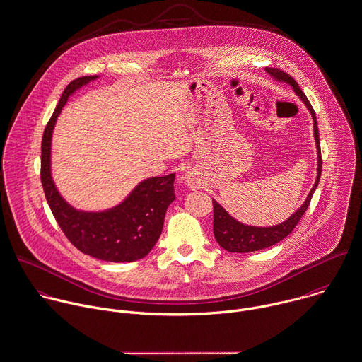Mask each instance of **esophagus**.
I'll use <instances>...</instances> for the list:
<instances>
[{
    "label": "esophagus",
    "instance_id": "esophagus-1",
    "mask_svg": "<svg viewBox=\"0 0 362 362\" xmlns=\"http://www.w3.org/2000/svg\"><path fill=\"white\" fill-rule=\"evenodd\" d=\"M185 182H187V185H188L189 188H197V187H198L197 178H195L189 171L185 174Z\"/></svg>",
    "mask_w": 362,
    "mask_h": 362
}]
</instances>
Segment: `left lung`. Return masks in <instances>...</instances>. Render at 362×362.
Segmentation results:
<instances>
[{"instance_id":"obj_1","label":"left lung","mask_w":362,"mask_h":362,"mask_svg":"<svg viewBox=\"0 0 362 362\" xmlns=\"http://www.w3.org/2000/svg\"><path fill=\"white\" fill-rule=\"evenodd\" d=\"M264 70L276 83H285V84L291 86L293 93L298 95V98L305 104V107L310 112V117L313 121V136H315V143H316V154H317V168H316L317 175H316V181H315L310 192L308 194V197H306L305 202L300 205V208H298V211H295L286 221H284L278 225H274V226L245 225L240 221H238L236 218H233L218 201L212 199L214 201V235H215V239L222 248H225L226 251H230V252L258 251V250L271 247V245L276 244L278 241L284 240L288 235H291L293 228L298 225L299 219L306 212V209L310 204L312 195H313L315 189L317 188L320 175H322V153H320V141H319V129H317L316 115H315V111H313L310 103L308 101V98L302 93V90L299 88L298 83L288 73H284L279 69H271V67H265Z\"/></svg>"}]
</instances>
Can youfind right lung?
<instances>
[{"label":"right lung","mask_w":362,"mask_h":362,"mask_svg":"<svg viewBox=\"0 0 362 362\" xmlns=\"http://www.w3.org/2000/svg\"><path fill=\"white\" fill-rule=\"evenodd\" d=\"M98 78H77L63 91L43 133L40 178L59 226L81 252L103 261L132 262L146 257L161 235L167 208L175 199V174L140 181L119 204L103 211L73 206L57 189L52 174V140L57 118L71 95Z\"/></svg>","instance_id":"obj_1"}]
</instances>
